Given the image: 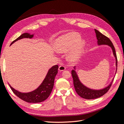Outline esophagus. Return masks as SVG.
Instances as JSON below:
<instances>
[{
    "instance_id": "esophagus-1",
    "label": "esophagus",
    "mask_w": 124,
    "mask_h": 124,
    "mask_svg": "<svg viewBox=\"0 0 124 124\" xmlns=\"http://www.w3.org/2000/svg\"><path fill=\"white\" fill-rule=\"evenodd\" d=\"M66 69V67L64 66H59V68H58V70L61 71H64Z\"/></svg>"
}]
</instances>
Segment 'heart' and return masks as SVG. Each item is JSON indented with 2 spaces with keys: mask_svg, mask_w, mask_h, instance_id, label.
<instances>
[{
  "mask_svg": "<svg viewBox=\"0 0 124 124\" xmlns=\"http://www.w3.org/2000/svg\"><path fill=\"white\" fill-rule=\"evenodd\" d=\"M81 39V36L76 32L70 33L60 38L56 42V48L59 52H65L70 51L67 54V59L70 62H76L83 53L85 46V42L81 40L76 45ZM75 46L74 47V46Z\"/></svg>",
  "mask_w": 124,
  "mask_h": 124,
  "instance_id": "1",
  "label": "heart"
}]
</instances>
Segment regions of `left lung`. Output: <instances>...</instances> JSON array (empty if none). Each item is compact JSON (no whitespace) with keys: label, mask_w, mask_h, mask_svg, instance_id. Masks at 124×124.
I'll return each mask as SVG.
<instances>
[{"label":"left lung","mask_w":124,"mask_h":124,"mask_svg":"<svg viewBox=\"0 0 124 124\" xmlns=\"http://www.w3.org/2000/svg\"><path fill=\"white\" fill-rule=\"evenodd\" d=\"M95 31L96 34L97 40H98L97 41L98 45H99V46H100V45H108V46L111 47L112 51H113V55L116 59V66L117 67V56H116L114 46L113 43L111 42V41L109 38L102 34L100 32L97 31V29H95ZM74 69H76L75 67H74ZM116 69H117V68H116ZM116 71H117V70H116ZM71 74H72L73 80L74 87L77 93L82 98L86 99H93L98 98L104 95L110 88L112 82H113L114 80H112L111 83L106 88L99 90H95L89 88L82 84L80 82L79 78H78L77 73L75 70H72V71H71Z\"/></svg>","instance_id":"obj_1"}]
</instances>
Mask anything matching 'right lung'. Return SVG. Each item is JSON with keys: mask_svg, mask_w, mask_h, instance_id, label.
I'll return each mask as SVG.
<instances>
[{"mask_svg": "<svg viewBox=\"0 0 124 124\" xmlns=\"http://www.w3.org/2000/svg\"><path fill=\"white\" fill-rule=\"evenodd\" d=\"M33 37V35H31L28 33H24L16 39L14 40L11 45L20 39L23 38L31 39ZM58 65H55L52 67L48 71V72L42 83L38 88L31 92L26 93H21L12 88L10 84L9 86L15 95L26 102L29 103H39L42 102L46 100L51 94L54 86L55 78L56 75L58 73Z\"/></svg>", "mask_w": 124, "mask_h": 124, "instance_id": "right-lung-1", "label": "right lung"}]
</instances>
